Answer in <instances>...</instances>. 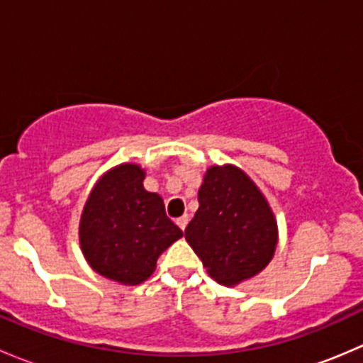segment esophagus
I'll use <instances>...</instances> for the list:
<instances>
[{
    "mask_svg": "<svg viewBox=\"0 0 363 363\" xmlns=\"http://www.w3.org/2000/svg\"><path fill=\"white\" fill-rule=\"evenodd\" d=\"M188 221H189V216L188 214H184V216H181V218H177V225H179V228L181 230H184L186 226H188Z\"/></svg>",
    "mask_w": 363,
    "mask_h": 363,
    "instance_id": "1",
    "label": "esophagus"
}]
</instances>
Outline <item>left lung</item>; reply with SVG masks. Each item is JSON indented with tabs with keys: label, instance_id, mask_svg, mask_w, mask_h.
Instances as JSON below:
<instances>
[{
	"label": "left lung",
	"instance_id": "left-lung-1",
	"mask_svg": "<svg viewBox=\"0 0 363 363\" xmlns=\"http://www.w3.org/2000/svg\"><path fill=\"white\" fill-rule=\"evenodd\" d=\"M184 235L219 284L233 286L272 259L277 225L265 196L237 167H211Z\"/></svg>",
	"mask_w": 363,
	"mask_h": 363
}]
</instances>
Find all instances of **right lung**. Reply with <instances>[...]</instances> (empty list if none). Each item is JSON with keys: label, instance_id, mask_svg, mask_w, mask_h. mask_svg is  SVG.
<instances>
[{"label": "right lung", "instance_id": "add662e5", "mask_svg": "<svg viewBox=\"0 0 363 363\" xmlns=\"http://www.w3.org/2000/svg\"><path fill=\"white\" fill-rule=\"evenodd\" d=\"M144 170L121 164L96 182L80 219V246L89 265L117 283L140 284L182 230L158 193L144 189Z\"/></svg>", "mask_w": 363, "mask_h": 363}]
</instances>
